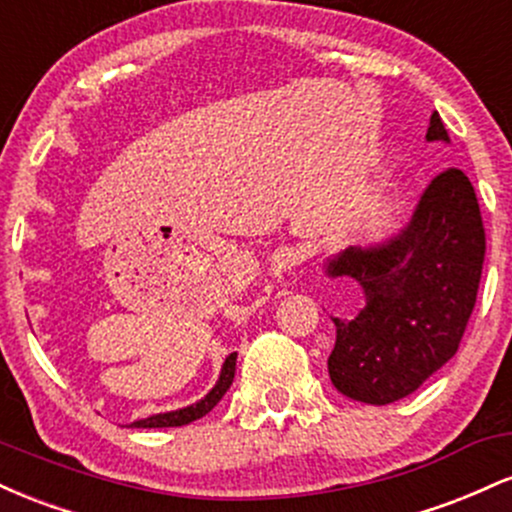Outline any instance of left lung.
I'll use <instances>...</instances> for the list:
<instances>
[{"instance_id": "obj_1", "label": "left lung", "mask_w": 512, "mask_h": 512, "mask_svg": "<svg viewBox=\"0 0 512 512\" xmlns=\"http://www.w3.org/2000/svg\"><path fill=\"white\" fill-rule=\"evenodd\" d=\"M426 139L450 142L438 113ZM484 255L477 192L460 168H448L431 180L397 236L327 260V276H349L363 289L354 317H332V385L378 407L419 390L457 354L477 303Z\"/></svg>"}]
</instances>
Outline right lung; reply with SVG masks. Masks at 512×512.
<instances>
[{
  "label": "right lung",
  "mask_w": 512,
  "mask_h": 512,
  "mask_svg": "<svg viewBox=\"0 0 512 512\" xmlns=\"http://www.w3.org/2000/svg\"><path fill=\"white\" fill-rule=\"evenodd\" d=\"M236 358H238V354H236V351H233V354L228 356L226 361H223L219 380H216V385L211 387V392H209L207 397H202V399H199V402L190 404V407H185V409H175V411H166V414L146 416V419L134 421L132 426L134 428H173V426L192 424V421H197V419H202V416H207L209 411L221 402V397L226 395L228 387L233 385V375H236Z\"/></svg>",
  "instance_id": "obj_1"
}]
</instances>
